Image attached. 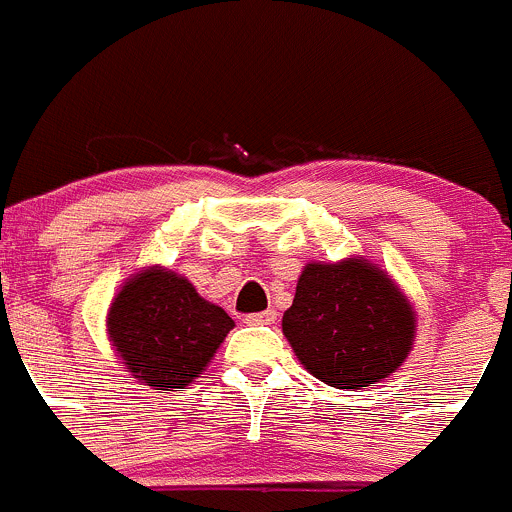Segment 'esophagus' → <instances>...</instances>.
<instances>
[{"instance_id":"esophagus-1","label":"esophagus","mask_w":512,"mask_h":512,"mask_svg":"<svg viewBox=\"0 0 512 512\" xmlns=\"http://www.w3.org/2000/svg\"><path fill=\"white\" fill-rule=\"evenodd\" d=\"M277 320L275 310H262V312H252V315L245 317L247 325H272Z\"/></svg>"}]
</instances>
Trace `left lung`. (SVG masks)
I'll return each mask as SVG.
<instances>
[{"label":"left lung","mask_w":512,"mask_h":512,"mask_svg":"<svg viewBox=\"0 0 512 512\" xmlns=\"http://www.w3.org/2000/svg\"><path fill=\"white\" fill-rule=\"evenodd\" d=\"M282 332L317 380L360 390L408 357L415 317L393 280L370 262H315L297 280Z\"/></svg>","instance_id":"left-lung-1"}]
</instances>
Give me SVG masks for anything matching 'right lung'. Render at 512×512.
I'll list each match as a JSON object with an SVG mask.
<instances>
[{
	"instance_id": "add662e5",
	"label": "right lung",
	"mask_w": 512,
	"mask_h": 512,
	"mask_svg": "<svg viewBox=\"0 0 512 512\" xmlns=\"http://www.w3.org/2000/svg\"><path fill=\"white\" fill-rule=\"evenodd\" d=\"M107 327L127 370L155 390H167L200 377L235 322L222 307L202 300L185 277L147 270L114 297Z\"/></svg>"
}]
</instances>
